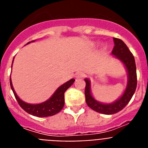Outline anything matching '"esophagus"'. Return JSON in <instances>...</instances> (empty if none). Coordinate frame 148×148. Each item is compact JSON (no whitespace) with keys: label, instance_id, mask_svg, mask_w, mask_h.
<instances>
[{"label":"esophagus","instance_id":"1","mask_svg":"<svg viewBox=\"0 0 148 148\" xmlns=\"http://www.w3.org/2000/svg\"><path fill=\"white\" fill-rule=\"evenodd\" d=\"M84 76H85V74L84 73H82V72H78V73H77L76 74H75V78H84Z\"/></svg>","mask_w":148,"mask_h":148}]
</instances>
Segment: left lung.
<instances>
[{
	"instance_id": "left-lung-1",
	"label": "left lung",
	"mask_w": 148,
	"mask_h": 148,
	"mask_svg": "<svg viewBox=\"0 0 148 148\" xmlns=\"http://www.w3.org/2000/svg\"><path fill=\"white\" fill-rule=\"evenodd\" d=\"M114 47L112 56L119 60L125 66L127 73V82L126 88L119 99L111 103L100 102L92 96L91 92V82L86 78L85 100L86 103L93 110L105 115H112L121 111L129 103L135 92L137 86L136 66L134 57L126 44L121 39L113 38Z\"/></svg>"
}]
</instances>
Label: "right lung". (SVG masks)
I'll use <instances>...</instances> for the list:
<instances>
[{
    "label": "right lung",
    "instance_id": "right-lung-1",
    "mask_svg": "<svg viewBox=\"0 0 148 148\" xmlns=\"http://www.w3.org/2000/svg\"><path fill=\"white\" fill-rule=\"evenodd\" d=\"M34 41L35 40L29 41L27 44L31 42H34ZM13 61H14V58H13ZM74 82H75V79L72 78L70 81H68L66 83L60 86L55 91L53 95L44 102L39 103V104H29V103L23 101L22 99L18 97L12 86L11 75H10V87H11L13 93L15 95L17 101L21 106V108L24 110L29 114H31L34 116H38V117H47V116H53V115H56V113H59L64 106L65 91L74 83Z\"/></svg>",
    "mask_w": 148,
    "mask_h": 148
}]
</instances>
